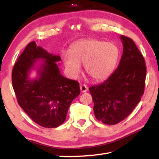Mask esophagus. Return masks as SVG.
I'll use <instances>...</instances> for the list:
<instances>
[{"label": "esophagus", "instance_id": "esophagus-1", "mask_svg": "<svg viewBox=\"0 0 159 159\" xmlns=\"http://www.w3.org/2000/svg\"><path fill=\"white\" fill-rule=\"evenodd\" d=\"M88 88L85 84H80V90H81L82 93H85L88 91Z\"/></svg>", "mask_w": 159, "mask_h": 159}]
</instances>
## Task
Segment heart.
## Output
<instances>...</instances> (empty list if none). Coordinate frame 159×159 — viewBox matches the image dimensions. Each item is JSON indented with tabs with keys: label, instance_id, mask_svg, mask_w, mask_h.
<instances>
[{
	"label": "heart",
	"instance_id": "1",
	"mask_svg": "<svg viewBox=\"0 0 159 159\" xmlns=\"http://www.w3.org/2000/svg\"><path fill=\"white\" fill-rule=\"evenodd\" d=\"M119 57V50L112 43L98 40H84L71 45L70 54L63 56L65 66L76 77L84 64L86 72L95 80H103L114 71Z\"/></svg>",
	"mask_w": 159,
	"mask_h": 159
}]
</instances>
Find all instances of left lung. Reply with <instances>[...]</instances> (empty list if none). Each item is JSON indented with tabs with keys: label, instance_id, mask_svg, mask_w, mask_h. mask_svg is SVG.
Listing matches in <instances>:
<instances>
[{
	"label": "left lung",
	"instance_id": "8db88e82",
	"mask_svg": "<svg viewBox=\"0 0 159 159\" xmlns=\"http://www.w3.org/2000/svg\"><path fill=\"white\" fill-rule=\"evenodd\" d=\"M123 54L114 73L102 84L90 87L95 116L106 125H116L131 114L144 93L145 59L131 38L121 35Z\"/></svg>",
	"mask_w": 159,
	"mask_h": 159
}]
</instances>
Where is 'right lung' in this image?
Returning <instances> with one entry per match:
<instances>
[{
  "label": "right lung",
  "instance_id": "obj_1",
  "mask_svg": "<svg viewBox=\"0 0 159 159\" xmlns=\"http://www.w3.org/2000/svg\"><path fill=\"white\" fill-rule=\"evenodd\" d=\"M43 60L38 76L30 79L29 74L36 61ZM61 57L48 53L34 41L30 43L12 70V84L17 102L32 121L47 128H55L66 119L69 106L80 95L79 82L60 74L56 63Z\"/></svg>",
  "mask_w": 159,
  "mask_h": 159
}]
</instances>
